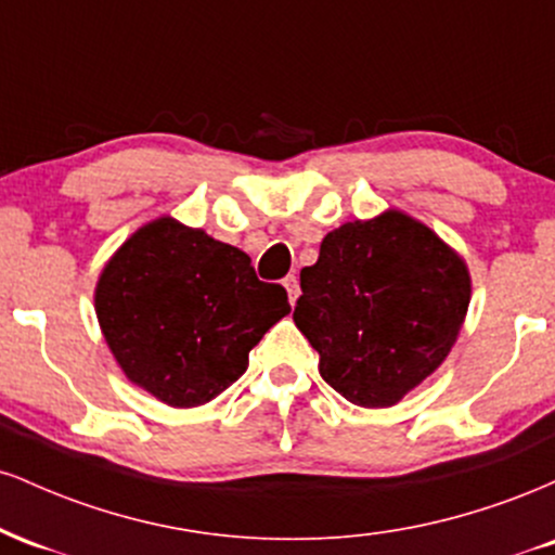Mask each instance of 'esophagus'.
<instances>
[{"label":"esophagus","instance_id":"obj_1","mask_svg":"<svg viewBox=\"0 0 555 555\" xmlns=\"http://www.w3.org/2000/svg\"><path fill=\"white\" fill-rule=\"evenodd\" d=\"M284 286H286V295H289V302L295 305L299 297V279L295 276V273H289V276L284 279Z\"/></svg>","mask_w":555,"mask_h":555}]
</instances>
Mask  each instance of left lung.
<instances>
[{"instance_id": "obj_1", "label": "left lung", "mask_w": 555, "mask_h": 555, "mask_svg": "<svg viewBox=\"0 0 555 555\" xmlns=\"http://www.w3.org/2000/svg\"><path fill=\"white\" fill-rule=\"evenodd\" d=\"M295 323L323 380L360 406H391L451 352L469 305L464 260L399 211L349 221L299 271Z\"/></svg>"}]
</instances>
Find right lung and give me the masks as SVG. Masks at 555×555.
<instances>
[{
    "mask_svg": "<svg viewBox=\"0 0 555 555\" xmlns=\"http://www.w3.org/2000/svg\"><path fill=\"white\" fill-rule=\"evenodd\" d=\"M286 313L284 286L260 282L245 253L175 219L138 229L95 286L112 354L132 384L171 406L219 397Z\"/></svg>",
    "mask_w": 555,
    "mask_h": 555,
    "instance_id": "add662e5",
    "label": "right lung"
}]
</instances>
